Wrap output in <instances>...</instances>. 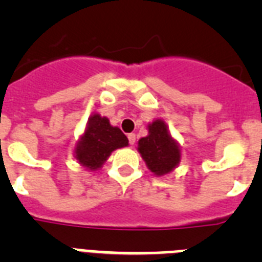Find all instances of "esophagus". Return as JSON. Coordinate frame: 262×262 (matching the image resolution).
Here are the masks:
<instances>
[{"instance_id": "esophagus-1", "label": "esophagus", "mask_w": 262, "mask_h": 262, "mask_svg": "<svg viewBox=\"0 0 262 262\" xmlns=\"http://www.w3.org/2000/svg\"><path fill=\"white\" fill-rule=\"evenodd\" d=\"M127 138H128L129 144H131V145L135 144V142H136V135H135V134H134V133L128 134V135H127Z\"/></svg>"}]
</instances>
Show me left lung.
Segmentation results:
<instances>
[{
  "mask_svg": "<svg viewBox=\"0 0 262 262\" xmlns=\"http://www.w3.org/2000/svg\"><path fill=\"white\" fill-rule=\"evenodd\" d=\"M138 151L142 155L148 169L156 176H164L172 172L181 160V152L173 140L161 119L154 120L148 126V135L138 143Z\"/></svg>",
  "mask_w": 262,
  "mask_h": 262,
  "instance_id": "obj_1",
  "label": "left lung"
}]
</instances>
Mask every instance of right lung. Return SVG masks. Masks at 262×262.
Wrapping results in <instances>:
<instances>
[{"mask_svg":"<svg viewBox=\"0 0 262 262\" xmlns=\"http://www.w3.org/2000/svg\"><path fill=\"white\" fill-rule=\"evenodd\" d=\"M128 139L118 127H113L106 117L94 114L89 118L84 135L77 142L75 156L78 163L89 170L103 165L111 152L127 147Z\"/></svg>","mask_w":262,"mask_h":262,"instance_id":"right-lung-1","label":"right lung"}]
</instances>
